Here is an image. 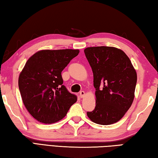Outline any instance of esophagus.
Listing matches in <instances>:
<instances>
[{"label": "esophagus", "instance_id": "34e87169", "mask_svg": "<svg viewBox=\"0 0 158 158\" xmlns=\"http://www.w3.org/2000/svg\"><path fill=\"white\" fill-rule=\"evenodd\" d=\"M85 95V92L84 91H81V92H80V96H81V98H83Z\"/></svg>", "mask_w": 158, "mask_h": 158}]
</instances>
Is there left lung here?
<instances>
[{"mask_svg": "<svg viewBox=\"0 0 158 158\" xmlns=\"http://www.w3.org/2000/svg\"><path fill=\"white\" fill-rule=\"evenodd\" d=\"M84 52L93 71L96 98L88 117L100 125L117 122L133 102L136 71L125 52L114 47H88Z\"/></svg>", "mask_w": 158, "mask_h": 158, "instance_id": "left-lung-1", "label": "left lung"}]
</instances>
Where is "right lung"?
I'll return each instance as SVG.
<instances>
[{
	"label": "right lung",
	"instance_id": "add662e5",
	"mask_svg": "<svg viewBox=\"0 0 158 158\" xmlns=\"http://www.w3.org/2000/svg\"><path fill=\"white\" fill-rule=\"evenodd\" d=\"M79 50H42L30 57L19 77V88L27 111L43 123L65 117L77 96L63 85L62 71Z\"/></svg>",
	"mask_w": 158,
	"mask_h": 158
}]
</instances>
